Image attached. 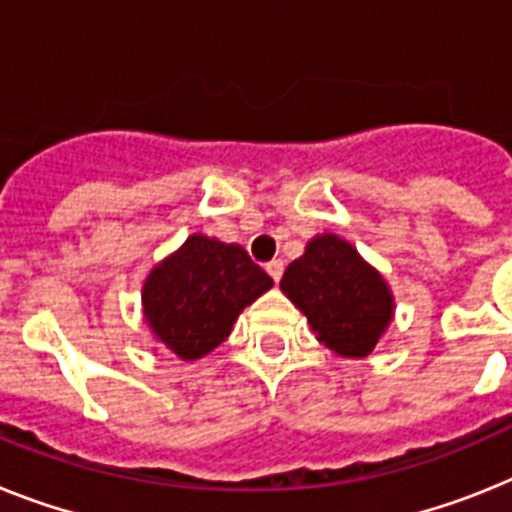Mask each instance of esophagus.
I'll list each match as a JSON object with an SVG mask.
<instances>
[{"instance_id":"34e87169","label":"esophagus","mask_w":512,"mask_h":512,"mask_svg":"<svg viewBox=\"0 0 512 512\" xmlns=\"http://www.w3.org/2000/svg\"><path fill=\"white\" fill-rule=\"evenodd\" d=\"M265 270H268L270 278L278 283V281H281V276H283V260H270V263L265 265Z\"/></svg>"}]
</instances>
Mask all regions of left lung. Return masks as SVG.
Segmentation results:
<instances>
[{"mask_svg": "<svg viewBox=\"0 0 512 512\" xmlns=\"http://www.w3.org/2000/svg\"><path fill=\"white\" fill-rule=\"evenodd\" d=\"M281 291L307 315L317 341L338 356L372 354L393 320L385 278L346 239L320 234L286 268Z\"/></svg>", "mask_w": 512, "mask_h": 512, "instance_id": "1", "label": "left lung"}]
</instances>
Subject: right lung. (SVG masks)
<instances>
[{
	"label": "right lung",
	"mask_w": 512,
	"mask_h": 512,
	"mask_svg": "<svg viewBox=\"0 0 512 512\" xmlns=\"http://www.w3.org/2000/svg\"><path fill=\"white\" fill-rule=\"evenodd\" d=\"M270 286L273 278L239 244L192 234L145 278V322L171 354L184 362L203 359Z\"/></svg>",
	"instance_id": "1"
}]
</instances>
